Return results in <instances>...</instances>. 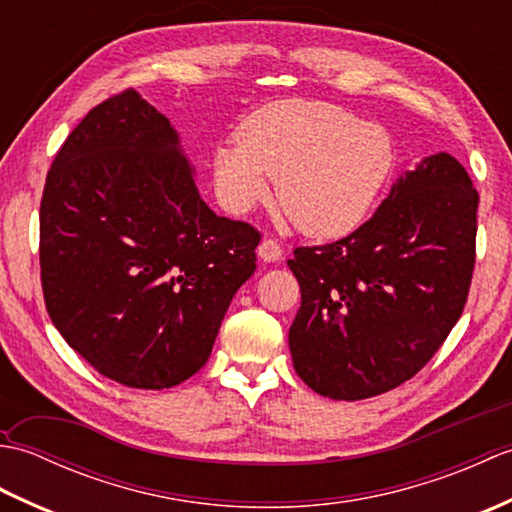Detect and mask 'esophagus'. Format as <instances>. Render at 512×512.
<instances>
[{"label":"esophagus","instance_id":"34e87169","mask_svg":"<svg viewBox=\"0 0 512 512\" xmlns=\"http://www.w3.org/2000/svg\"><path fill=\"white\" fill-rule=\"evenodd\" d=\"M257 255L264 259V262H279L281 257H284V248L279 246V242L277 239H270V237H266V239H262V244H259V248H257Z\"/></svg>","mask_w":512,"mask_h":512}]
</instances>
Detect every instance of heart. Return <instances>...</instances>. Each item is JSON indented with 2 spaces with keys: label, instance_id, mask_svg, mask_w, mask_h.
<instances>
[{
  "label": "heart",
  "instance_id": "1",
  "mask_svg": "<svg viewBox=\"0 0 512 512\" xmlns=\"http://www.w3.org/2000/svg\"><path fill=\"white\" fill-rule=\"evenodd\" d=\"M394 143L380 125L330 103L279 101L246 118L239 143L217 147V198L246 213L277 180V200L306 235H347L372 211L394 169Z\"/></svg>",
  "mask_w": 512,
  "mask_h": 512
}]
</instances>
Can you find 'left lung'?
<instances>
[{"instance_id": "1", "label": "left lung", "mask_w": 512, "mask_h": 512, "mask_svg": "<svg viewBox=\"0 0 512 512\" xmlns=\"http://www.w3.org/2000/svg\"><path fill=\"white\" fill-rule=\"evenodd\" d=\"M477 202L469 173L440 151L402 173L354 233L295 248L301 308L288 343L303 383L363 400L431 361L469 297Z\"/></svg>"}]
</instances>
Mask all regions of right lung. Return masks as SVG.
Segmentation results:
<instances>
[{
    "mask_svg": "<svg viewBox=\"0 0 512 512\" xmlns=\"http://www.w3.org/2000/svg\"><path fill=\"white\" fill-rule=\"evenodd\" d=\"M169 118L136 90L96 105L54 156L39 211L43 299L96 372L180 385L209 361L257 228L215 215Z\"/></svg>",
    "mask_w": 512,
    "mask_h": 512,
    "instance_id": "1",
    "label": "right lung"
}]
</instances>
